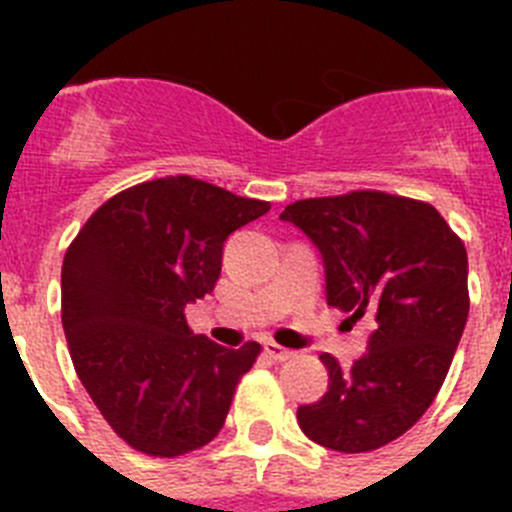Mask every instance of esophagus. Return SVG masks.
Instances as JSON below:
<instances>
[{
	"label": "esophagus",
	"mask_w": 512,
	"mask_h": 512,
	"mask_svg": "<svg viewBox=\"0 0 512 512\" xmlns=\"http://www.w3.org/2000/svg\"><path fill=\"white\" fill-rule=\"evenodd\" d=\"M264 354L271 356V359H274V361H287V359H292V356H295V351H292V348L279 346L277 341H269V338H266V341H264Z\"/></svg>",
	"instance_id": "obj_1"
}]
</instances>
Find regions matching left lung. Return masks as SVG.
I'll return each mask as SVG.
<instances>
[{"label": "left lung", "instance_id": "left-lung-1", "mask_svg": "<svg viewBox=\"0 0 512 512\" xmlns=\"http://www.w3.org/2000/svg\"><path fill=\"white\" fill-rule=\"evenodd\" d=\"M279 217L323 253L328 305L374 325L351 369L320 356L328 392L297 408V423L341 454L382 449L418 423L449 374L469 315L464 241L428 202L377 189L297 200Z\"/></svg>", "mask_w": 512, "mask_h": 512}]
</instances>
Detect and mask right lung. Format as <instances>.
<instances>
[{"label": "right lung", "mask_w": 512, "mask_h": 512, "mask_svg": "<svg viewBox=\"0 0 512 512\" xmlns=\"http://www.w3.org/2000/svg\"><path fill=\"white\" fill-rule=\"evenodd\" d=\"M269 210L202 179L164 176L97 207L63 256L61 323L74 369L140 454L174 459L223 428L261 346L194 336L184 307L215 289L225 238Z\"/></svg>", "instance_id": "obj_1"}]
</instances>
